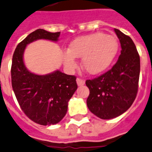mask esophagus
Here are the masks:
<instances>
[{"mask_svg":"<svg viewBox=\"0 0 152 152\" xmlns=\"http://www.w3.org/2000/svg\"><path fill=\"white\" fill-rule=\"evenodd\" d=\"M76 83H77V85L78 86H83L85 84V80H83V79L77 78L76 79Z\"/></svg>","mask_w":152,"mask_h":152,"instance_id":"1","label":"esophagus"}]
</instances>
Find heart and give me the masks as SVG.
Returning <instances> with one entry per match:
<instances>
[{"label":"heart","instance_id":"obj_1","mask_svg":"<svg viewBox=\"0 0 152 152\" xmlns=\"http://www.w3.org/2000/svg\"><path fill=\"white\" fill-rule=\"evenodd\" d=\"M118 51L115 37L96 32L74 39L68 51L62 52V61L69 69L76 66V58H81V64L86 72L96 75L110 65Z\"/></svg>","mask_w":152,"mask_h":152}]
</instances>
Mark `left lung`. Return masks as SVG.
<instances>
[{"mask_svg": "<svg viewBox=\"0 0 152 152\" xmlns=\"http://www.w3.org/2000/svg\"><path fill=\"white\" fill-rule=\"evenodd\" d=\"M121 46L115 65L107 72L86 85L90 90L86 104L90 111L101 119L121 115L132 105L137 96L140 76V56L129 36L114 28Z\"/></svg>", "mask_w": 152, "mask_h": 152, "instance_id": "left-lung-1", "label": "left lung"}]
</instances>
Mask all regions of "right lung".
Masks as SVG:
<instances>
[{"label":"right lung","mask_w":152,"mask_h":152,"mask_svg":"<svg viewBox=\"0 0 152 152\" xmlns=\"http://www.w3.org/2000/svg\"><path fill=\"white\" fill-rule=\"evenodd\" d=\"M60 32L37 29L18 45L12 58L11 84L19 105L28 118L41 125L58 123L68 110V102L77 89L76 77L59 70L46 75L31 72L24 62L27 45L39 39L57 42Z\"/></svg>","instance_id":"add662e5"}]
</instances>
